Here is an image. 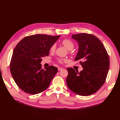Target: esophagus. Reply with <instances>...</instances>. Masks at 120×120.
I'll list each match as a JSON object with an SVG mask.
<instances>
[{
    "label": "esophagus",
    "mask_w": 120,
    "mask_h": 120,
    "mask_svg": "<svg viewBox=\"0 0 120 120\" xmlns=\"http://www.w3.org/2000/svg\"><path fill=\"white\" fill-rule=\"evenodd\" d=\"M63 70V68H61V67H59V68H58V71H61V70Z\"/></svg>",
    "instance_id": "obj_1"
}]
</instances>
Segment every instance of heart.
I'll list each match as a JSON object with an SVG mask.
<instances>
[{
	"label": "heart",
	"mask_w": 120,
	"mask_h": 120,
	"mask_svg": "<svg viewBox=\"0 0 120 120\" xmlns=\"http://www.w3.org/2000/svg\"><path fill=\"white\" fill-rule=\"evenodd\" d=\"M62 45L64 46L68 50H71L73 49L74 47V43L72 41L68 39H64L62 41ZM55 45L53 44L49 49V51L51 52H53L55 51ZM57 61L60 63H63V61H65L64 59H63L62 58H58Z\"/></svg>",
	"instance_id": "1"
}]
</instances>
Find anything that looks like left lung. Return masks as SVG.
I'll return each instance as SVG.
<instances>
[{"label": "left lung", "mask_w": 120, "mask_h": 120, "mask_svg": "<svg viewBox=\"0 0 120 120\" xmlns=\"http://www.w3.org/2000/svg\"><path fill=\"white\" fill-rule=\"evenodd\" d=\"M79 43L75 61H80L82 71L67 68L68 87L78 95L88 96L96 92L105 83L109 68V58L102 42L91 34H73Z\"/></svg>", "instance_id": "obj_1"}]
</instances>
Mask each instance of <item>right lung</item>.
Returning <instances> with one entry per match:
<instances>
[{"instance_id":"1","label":"right lung","mask_w":120,"mask_h":120,"mask_svg":"<svg viewBox=\"0 0 120 120\" xmlns=\"http://www.w3.org/2000/svg\"><path fill=\"white\" fill-rule=\"evenodd\" d=\"M60 35L34 34L24 37L15 47L10 71L15 83L25 92L36 94L46 90L58 71L50 66L42 68V58L49 55V49Z\"/></svg>"}]
</instances>
